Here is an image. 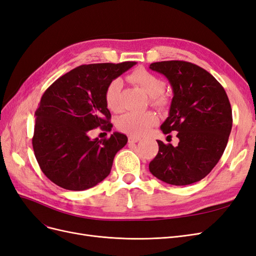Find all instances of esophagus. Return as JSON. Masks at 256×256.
I'll return each mask as SVG.
<instances>
[{
  "label": "esophagus",
  "instance_id": "1",
  "mask_svg": "<svg viewBox=\"0 0 256 256\" xmlns=\"http://www.w3.org/2000/svg\"><path fill=\"white\" fill-rule=\"evenodd\" d=\"M138 141H140V138H138V136H130L128 138V142H129V143H136V142H138Z\"/></svg>",
  "mask_w": 256,
  "mask_h": 256
}]
</instances>
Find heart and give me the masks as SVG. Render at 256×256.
<instances>
[{"label": "heart", "mask_w": 256, "mask_h": 256, "mask_svg": "<svg viewBox=\"0 0 256 256\" xmlns=\"http://www.w3.org/2000/svg\"><path fill=\"white\" fill-rule=\"evenodd\" d=\"M129 79L138 84L147 95L150 97L152 106L164 108L168 104L166 97L162 94L164 90V82L159 76L150 72L144 68H138L130 74ZM122 82L120 78L112 80L104 92L106 104L113 112L120 110V94ZM158 122L156 113L152 111L146 112H128L122 115L118 120V127L122 132L134 136H141L145 134Z\"/></svg>", "instance_id": "heart-1"}]
</instances>
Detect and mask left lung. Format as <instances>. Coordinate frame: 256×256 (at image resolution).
I'll return each mask as SVG.
<instances>
[{
	"mask_svg": "<svg viewBox=\"0 0 256 256\" xmlns=\"http://www.w3.org/2000/svg\"><path fill=\"white\" fill-rule=\"evenodd\" d=\"M150 68L166 76L173 90L164 134L177 131V146L157 141L150 171L174 186L200 182L222 157L233 125L232 108L222 85L205 69L184 60H164Z\"/></svg>",
	"mask_w": 256,
	"mask_h": 256,
	"instance_id": "obj_1",
	"label": "left lung"
}]
</instances>
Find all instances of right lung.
Masks as SVG:
<instances>
[{"label": "right lung", "mask_w": 256, "mask_h": 256, "mask_svg": "<svg viewBox=\"0 0 256 256\" xmlns=\"http://www.w3.org/2000/svg\"><path fill=\"white\" fill-rule=\"evenodd\" d=\"M136 64L81 65L60 76L44 92L35 112L32 144L38 164L52 182L82 191L110 174L116 152L128 138L113 132L109 138L92 140L90 130H111L106 88Z\"/></svg>", "instance_id": "1"}]
</instances>
